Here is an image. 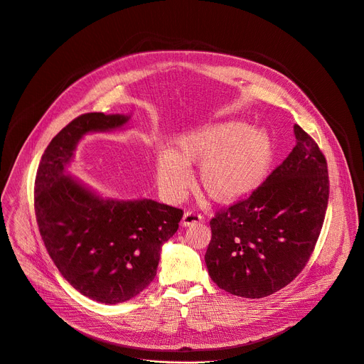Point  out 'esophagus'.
<instances>
[{
    "instance_id": "1",
    "label": "esophagus",
    "mask_w": 364,
    "mask_h": 364,
    "mask_svg": "<svg viewBox=\"0 0 364 364\" xmlns=\"http://www.w3.org/2000/svg\"><path fill=\"white\" fill-rule=\"evenodd\" d=\"M202 220H203V218H202L200 213L188 210V212H186V213L183 215L181 225H183V226H191V225H196V223H199V222H202Z\"/></svg>"
}]
</instances>
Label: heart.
<instances>
[{
  "instance_id": "b5f03b06",
  "label": "heart",
  "mask_w": 364,
  "mask_h": 364,
  "mask_svg": "<svg viewBox=\"0 0 364 364\" xmlns=\"http://www.w3.org/2000/svg\"><path fill=\"white\" fill-rule=\"evenodd\" d=\"M274 155L269 132L238 120L215 123L177 136L171 152L158 154L156 180L165 194L178 199L190 184L187 168L200 165L203 191L218 203H230L266 180Z\"/></svg>"
}]
</instances>
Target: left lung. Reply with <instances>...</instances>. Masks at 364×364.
<instances>
[{"label":"left lung","instance_id":"obj_1","mask_svg":"<svg viewBox=\"0 0 364 364\" xmlns=\"http://www.w3.org/2000/svg\"><path fill=\"white\" fill-rule=\"evenodd\" d=\"M296 145L247 199L210 220L205 261L210 279L230 294L259 299L299 274L321 234L329 197L326 159L294 124Z\"/></svg>","mask_w":364,"mask_h":364}]
</instances>
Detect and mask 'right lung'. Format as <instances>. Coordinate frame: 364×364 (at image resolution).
<instances>
[{
  "mask_svg": "<svg viewBox=\"0 0 364 364\" xmlns=\"http://www.w3.org/2000/svg\"><path fill=\"white\" fill-rule=\"evenodd\" d=\"M129 119L105 113L74 119L45 149L35 181L36 220L55 266L81 294L109 305L149 286L161 247L183 218L181 209L151 199H105L68 174L84 135L119 129Z\"/></svg>",
  "mask_w": 364,
  "mask_h": 364,
  "instance_id": "obj_1",
  "label": "right lung"
}]
</instances>
